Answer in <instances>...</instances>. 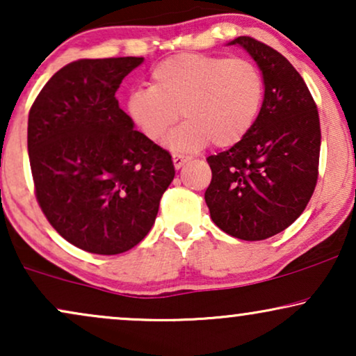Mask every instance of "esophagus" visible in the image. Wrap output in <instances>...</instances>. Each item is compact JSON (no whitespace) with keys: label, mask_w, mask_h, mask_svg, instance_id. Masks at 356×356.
I'll use <instances>...</instances> for the list:
<instances>
[{"label":"esophagus","mask_w":356,"mask_h":356,"mask_svg":"<svg viewBox=\"0 0 356 356\" xmlns=\"http://www.w3.org/2000/svg\"><path fill=\"white\" fill-rule=\"evenodd\" d=\"M187 161H188V159H187L186 156H181V154H174V156H172V163H174V168L177 169V170L181 169L182 165L187 163Z\"/></svg>","instance_id":"34e87169"}]
</instances>
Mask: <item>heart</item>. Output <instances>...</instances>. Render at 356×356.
Listing matches in <instances>:
<instances>
[{
  "mask_svg": "<svg viewBox=\"0 0 356 356\" xmlns=\"http://www.w3.org/2000/svg\"><path fill=\"white\" fill-rule=\"evenodd\" d=\"M264 98V80L246 58L177 54L151 72V88L133 90L126 110L139 131L157 141L179 120L164 145L191 154L213 143L235 146L253 128Z\"/></svg>",
  "mask_w": 356,
  "mask_h": 356,
  "instance_id": "b5f03b06",
  "label": "heart"
}]
</instances>
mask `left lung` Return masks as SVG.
Returning a JSON list of instances; mask_svg holds the SVG:
<instances>
[{"mask_svg": "<svg viewBox=\"0 0 356 356\" xmlns=\"http://www.w3.org/2000/svg\"><path fill=\"white\" fill-rule=\"evenodd\" d=\"M227 46H240L256 62L264 98L251 131L207 157L205 202L220 230L259 241L286 230L307 207L317 184L321 121L304 79L282 54L248 35Z\"/></svg>", "mask_w": 356, "mask_h": 356, "instance_id": "obj_1", "label": "left lung"}]
</instances>
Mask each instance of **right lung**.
<instances>
[{
	"instance_id": "obj_1",
	"label": "right lung",
	"mask_w": 356,
	"mask_h": 356,
	"mask_svg": "<svg viewBox=\"0 0 356 356\" xmlns=\"http://www.w3.org/2000/svg\"><path fill=\"white\" fill-rule=\"evenodd\" d=\"M143 57L82 58L44 85L29 111L38 202L58 235L95 254L134 248L156 222L175 170L134 129L115 93Z\"/></svg>"
}]
</instances>
